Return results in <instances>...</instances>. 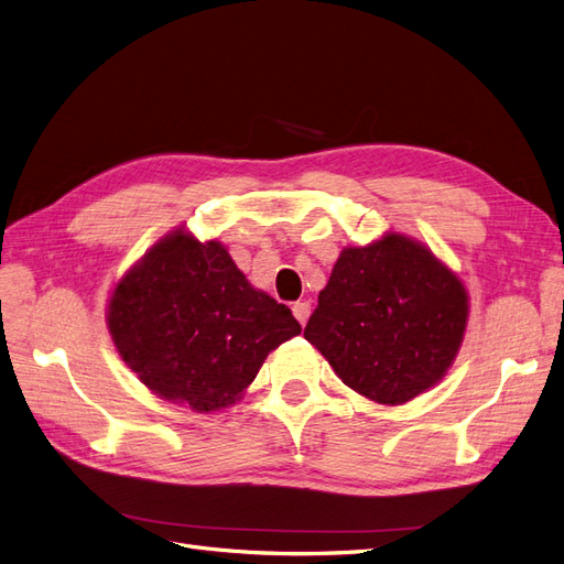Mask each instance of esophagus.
<instances>
[{"mask_svg":"<svg viewBox=\"0 0 564 564\" xmlns=\"http://www.w3.org/2000/svg\"><path fill=\"white\" fill-rule=\"evenodd\" d=\"M293 314H295V318L300 321V325L304 327L306 325V321H308V316H311V304L304 300V302H295L293 304Z\"/></svg>","mask_w":564,"mask_h":564,"instance_id":"esophagus-1","label":"esophagus"}]
</instances>
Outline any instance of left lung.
<instances>
[{"mask_svg": "<svg viewBox=\"0 0 564 564\" xmlns=\"http://www.w3.org/2000/svg\"><path fill=\"white\" fill-rule=\"evenodd\" d=\"M467 318L455 271L421 241L388 232L341 250L304 337L348 388L398 406L444 379Z\"/></svg>", "mask_w": 564, "mask_h": 564, "instance_id": "8db88e82", "label": "left lung"}]
</instances>
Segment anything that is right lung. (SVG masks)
<instances>
[{
	"instance_id": "obj_1",
	"label": "right lung",
	"mask_w": 564,
	"mask_h": 564,
	"mask_svg": "<svg viewBox=\"0 0 564 564\" xmlns=\"http://www.w3.org/2000/svg\"><path fill=\"white\" fill-rule=\"evenodd\" d=\"M111 339L158 398L197 413L241 400L271 350L297 337L293 311L246 281L220 241L185 229L124 274L107 308Z\"/></svg>"
}]
</instances>
